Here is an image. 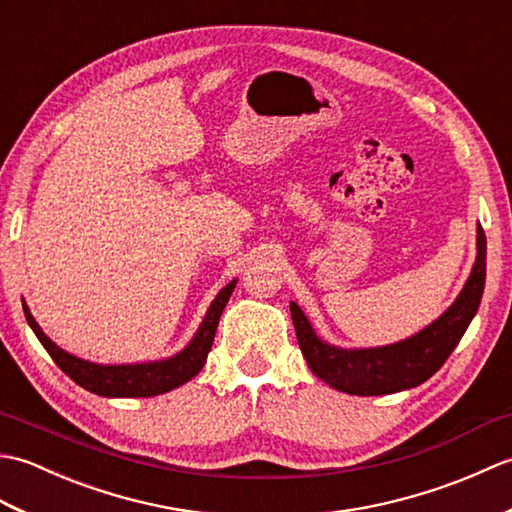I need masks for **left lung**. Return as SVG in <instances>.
Returning a JSON list of instances; mask_svg holds the SVG:
<instances>
[{"mask_svg": "<svg viewBox=\"0 0 512 512\" xmlns=\"http://www.w3.org/2000/svg\"><path fill=\"white\" fill-rule=\"evenodd\" d=\"M486 279V235L477 226V259L471 277L453 306L407 341L372 350H339L314 334L306 314L290 303L297 341L308 367L330 387L352 396H383L418 387L451 356L480 308Z\"/></svg>", "mask_w": 512, "mask_h": 512, "instance_id": "obj_1", "label": "left lung"}]
</instances>
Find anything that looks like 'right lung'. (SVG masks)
Listing matches in <instances>:
<instances>
[{
    "mask_svg": "<svg viewBox=\"0 0 512 512\" xmlns=\"http://www.w3.org/2000/svg\"><path fill=\"white\" fill-rule=\"evenodd\" d=\"M235 284L237 281H231V284L222 288L220 295L215 297L198 334H195L193 341L187 345V350L167 358V361L147 365H94L88 361H81V358L63 352L61 347L54 345L48 336L41 332L37 321L32 319L26 303L24 314L32 332L37 334L41 345L46 347L48 354L52 356V361L57 363L61 372L68 374L76 385L92 391L96 396L107 398H149L184 385L200 372L202 365L206 363V356L211 352L217 323H220L222 310L226 308L228 299L233 295Z\"/></svg>",
    "mask_w": 512,
    "mask_h": 512,
    "instance_id": "right-lung-1",
    "label": "right lung"
}]
</instances>
